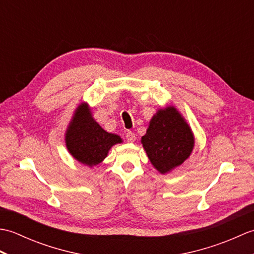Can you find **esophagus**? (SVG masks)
<instances>
[{"label": "esophagus", "instance_id": "1", "mask_svg": "<svg viewBox=\"0 0 254 254\" xmlns=\"http://www.w3.org/2000/svg\"><path fill=\"white\" fill-rule=\"evenodd\" d=\"M126 138H127V141L128 143H133L134 141H135V134H134V133L131 132V131H128V132L126 134Z\"/></svg>", "mask_w": 254, "mask_h": 254}]
</instances>
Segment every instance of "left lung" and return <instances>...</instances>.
Instances as JSON below:
<instances>
[{"label":"left lung","instance_id":"1","mask_svg":"<svg viewBox=\"0 0 254 254\" xmlns=\"http://www.w3.org/2000/svg\"><path fill=\"white\" fill-rule=\"evenodd\" d=\"M141 142L150 163L163 175L188 159L194 147L191 127L174 106L156 112Z\"/></svg>","mask_w":254,"mask_h":254}]
</instances>
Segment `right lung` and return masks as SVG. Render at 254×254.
I'll return each instance as SVG.
<instances>
[{
	"label": "right lung",
	"mask_w": 254,
	"mask_h": 254,
	"mask_svg": "<svg viewBox=\"0 0 254 254\" xmlns=\"http://www.w3.org/2000/svg\"><path fill=\"white\" fill-rule=\"evenodd\" d=\"M118 143H122V138L105 131L95 121L86 102L76 108L65 133L66 148L75 159L86 166H96Z\"/></svg>",
	"instance_id": "obj_1"
}]
</instances>
